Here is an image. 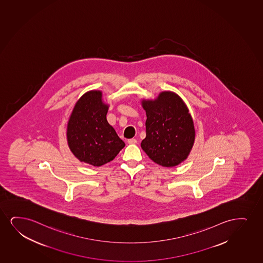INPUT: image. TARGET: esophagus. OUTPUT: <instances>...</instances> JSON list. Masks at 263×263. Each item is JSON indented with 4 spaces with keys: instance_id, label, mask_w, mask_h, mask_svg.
Returning <instances> with one entry per match:
<instances>
[{
    "instance_id": "esophagus-1",
    "label": "esophagus",
    "mask_w": 263,
    "mask_h": 263,
    "mask_svg": "<svg viewBox=\"0 0 263 263\" xmlns=\"http://www.w3.org/2000/svg\"><path fill=\"white\" fill-rule=\"evenodd\" d=\"M127 143H129V144H136L137 143V139H135V138H132V139H128L127 140Z\"/></svg>"
}]
</instances>
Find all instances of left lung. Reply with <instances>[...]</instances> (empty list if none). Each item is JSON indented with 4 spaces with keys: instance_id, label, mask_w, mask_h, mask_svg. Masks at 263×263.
Wrapping results in <instances>:
<instances>
[{
    "instance_id": "obj_1",
    "label": "left lung",
    "mask_w": 263,
    "mask_h": 263,
    "mask_svg": "<svg viewBox=\"0 0 263 263\" xmlns=\"http://www.w3.org/2000/svg\"><path fill=\"white\" fill-rule=\"evenodd\" d=\"M146 137L141 147L151 160L174 167L187 158L195 141V127L187 108L172 92H160L154 101H143Z\"/></svg>"
}]
</instances>
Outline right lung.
<instances>
[{
	"mask_svg": "<svg viewBox=\"0 0 263 263\" xmlns=\"http://www.w3.org/2000/svg\"><path fill=\"white\" fill-rule=\"evenodd\" d=\"M102 92L90 91L76 103L68 123V146L80 161L99 167L112 160L125 146L106 115Z\"/></svg>",
	"mask_w": 263,
	"mask_h": 263,
	"instance_id": "right-lung-1",
	"label": "right lung"
}]
</instances>
